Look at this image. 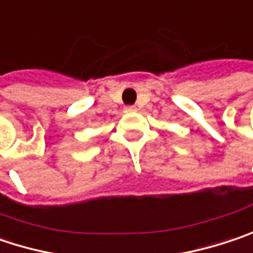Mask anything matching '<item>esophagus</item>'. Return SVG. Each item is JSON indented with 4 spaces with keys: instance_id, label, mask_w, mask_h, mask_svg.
<instances>
[{
    "instance_id": "1",
    "label": "esophagus",
    "mask_w": 253,
    "mask_h": 253,
    "mask_svg": "<svg viewBox=\"0 0 253 253\" xmlns=\"http://www.w3.org/2000/svg\"><path fill=\"white\" fill-rule=\"evenodd\" d=\"M136 112V107L134 106H127L125 107V113H134Z\"/></svg>"
}]
</instances>
